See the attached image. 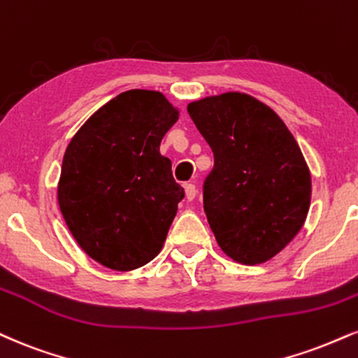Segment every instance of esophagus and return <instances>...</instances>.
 <instances>
[{
  "mask_svg": "<svg viewBox=\"0 0 358 358\" xmlns=\"http://www.w3.org/2000/svg\"><path fill=\"white\" fill-rule=\"evenodd\" d=\"M185 196H187L188 201L195 200L196 196V187L193 183H187L185 185Z\"/></svg>",
  "mask_w": 358,
  "mask_h": 358,
  "instance_id": "34e87169",
  "label": "esophagus"
}]
</instances>
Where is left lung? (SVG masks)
Instances as JSON below:
<instances>
[{
	"label": "left lung",
	"instance_id": "left-lung-1",
	"mask_svg": "<svg viewBox=\"0 0 358 358\" xmlns=\"http://www.w3.org/2000/svg\"><path fill=\"white\" fill-rule=\"evenodd\" d=\"M213 152L203 208L231 260L258 265L282 252L307 220L312 178L302 150L275 111L228 92L187 106Z\"/></svg>",
	"mask_w": 358,
	"mask_h": 358
}]
</instances>
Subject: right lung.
<instances>
[{
	"label": "right lung",
	"mask_w": 358,
	"mask_h": 358,
	"mask_svg": "<svg viewBox=\"0 0 358 358\" xmlns=\"http://www.w3.org/2000/svg\"><path fill=\"white\" fill-rule=\"evenodd\" d=\"M180 111L165 94L128 90L86 120L63 157L58 203L76 243L118 272L160 253L185 192L160 153Z\"/></svg>",
	"instance_id": "right-lung-1"
}]
</instances>
